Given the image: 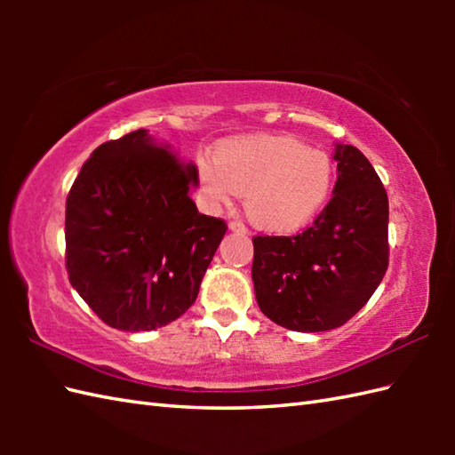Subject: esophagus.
<instances>
[{"label": "esophagus", "mask_w": 455, "mask_h": 455, "mask_svg": "<svg viewBox=\"0 0 455 455\" xmlns=\"http://www.w3.org/2000/svg\"><path fill=\"white\" fill-rule=\"evenodd\" d=\"M228 228L235 230V233H238V235H246L248 233L246 225H244V222H240V220H230L228 222Z\"/></svg>", "instance_id": "obj_1"}]
</instances>
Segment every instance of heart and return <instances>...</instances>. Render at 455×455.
<instances>
[{"label":"heart","mask_w":455,"mask_h":455,"mask_svg":"<svg viewBox=\"0 0 455 455\" xmlns=\"http://www.w3.org/2000/svg\"><path fill=\"white\" fill-rule=\"evenodd\" d=\"M201 189L212 205L244 196V211L258 228L291 233L311 220L332 189V160L293 137L262 134L222 144L215 162L197 164Z\"/></svg>","instance_id":"1"}]
</instances>
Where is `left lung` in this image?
I'll use <instances>...</instances> for the list:
<instances>
[{"label": "left lung", "mask_w": 455, "mask_h": 455, "mask_svg": "<svg viewBox=\"0 0 455 455\" xmlns=\"http://www.w3.org/2000/svg\"><path fill=\"white\" fill-rule=\"evenodd\" d=\"M334 160V196L311 227L252 238L258 305L289 331L342 326L370 301L389 266L387 191L352 144H336Z\"/></svg>", "instance_id": "left-lung-1"}]
</instances>
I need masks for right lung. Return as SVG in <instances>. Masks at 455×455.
I'll list each match as a JSON object with an SVG mask.
<instances>
[{
  "mask_svg": "<svg viewBox=\"0 0 455 455\" xmlns=\"http://www.w3.org/2000/svg\"><path fill=\"white\" fill-rule=\"evenodd\" d=\"M197 170L144 129L92 152L66 199V269L105 324L154 331L193 305L227 233L189 197Z\"/></svg>",
  "mask_w": 455,
  "mask_h": 455,
  "instance_id": "1",
  "label": "right lung"
}]
</instances>
